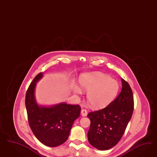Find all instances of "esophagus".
I'll return each instance as SVG.
<instances>
[{
	"mask_svg": "<svg viewBox=\"0 0 157 157\" xmlns=\"http://www.w3.org/2000/svg\"><path fill=\"white\" fill-rule=\"evenodd\" d=\"M81 114L82 116H86L87 114V110L85 109H82L81 110Z\"/></svg>",
	"mask_w": 157,
	"mask_h": 157,
	"instance_id": "34e87169",
	"label": "esophagus"
}]
</instances>
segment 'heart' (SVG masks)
<instances>
[{
    "instance_id": "1",
    "label": "heart",
    "mask_w": 157,
    "mask_h": 157,
    "mask_svg": "<svg viewBox=\"0 0 157 157\" xmlns=\"http://www.w3.org/2000/svg\"><path fill=\"white\" fill-rule=\"evenodd\" d=\"M81 89L87 91V100L91 106L97 109L106 107L118 94L119 82L110 76L101 72L82 74L79 78ZM81 89L74 86L73 90L81 94Z\"/></svg>"
}]
</instances>
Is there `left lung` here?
Segmentation results:
<instances>
[{
	"instance_id": "left-lung-1",
	"label": "left lung",
	"mask_w": 157,
	"mask_h": 157,
	"mask_svg": "<svg viewBox=\"0 0 157 157\" xmlns=\"http://www.w3.org/2000/svg\"><path fill=\"white\" fill-rule=\"evenodd\" d=\"M122 89L117 98L102 109L90 112V126L87 133L91 145L100 150L116 146L122 138L133 113V93L123 79Z\"/></svg>"
}]
</instances>
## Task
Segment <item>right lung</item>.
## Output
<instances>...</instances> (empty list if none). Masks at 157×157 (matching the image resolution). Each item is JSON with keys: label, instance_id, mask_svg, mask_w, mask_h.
<instances>
[{"label": "right lung", "instance_id": "obj_1", "mask_svg": "<svg viewBox=\"0 0 157 157\" xmlns=\"http://www.w3.org/2000/svg\"><path fill=\"white\" fill-rule=\"evenodd\" d=\"M43 77L40 72L29 86L25 96V105L29 124L34 136L49 147H56L68 138L74 121L79 117L81 106L66 103L51 107L39 106L34 98L36 82Z\"/></svg>", "mask_w": 157, "mask_h": 157}]
</instances>
